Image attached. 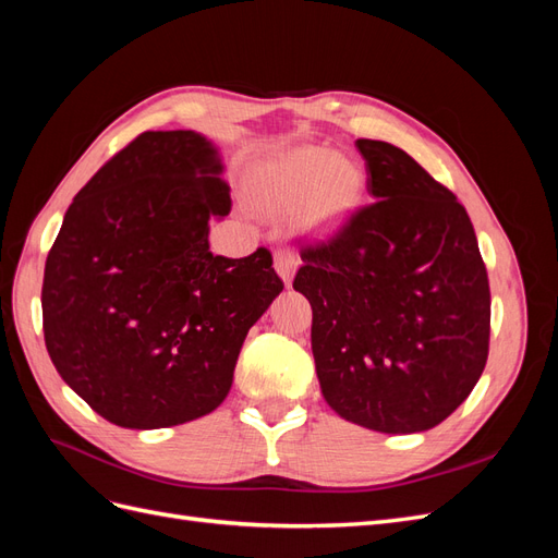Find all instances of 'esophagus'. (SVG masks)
Masks as SVG:
<instances>
[{"label": "esophagus", "mask_w": 558, "mask_h": 558, "mask_svg": "<svg viewBox=\"0 0 558 558\" xmlns=\"http://www.w3.org/2000/svg\"><path fill=\"white\" fill-rule=\"evenodd\" d=\"M295 267H298V253L291 246H281V248L275 251V269L279 272V277L286 281V286H291Z\"/></svg>", "instance_id": "esophagus-1"}]
</instances>
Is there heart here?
Returning <instances> with one entry per match:
<instances>
[{"label": "heart", "mask_w": 558, "mask_h": 558, "mask_svg": "<svg viewBox=\"0 0 558 558\" xmlns=\"http://www.w3.org/2000/svg\"><path fill=\"white\" fill-rule=\"evenodd\" d=\"M363 191V172L328 148L293 150L269 165L256 185L265 209L286 211L307 199V216L316 226H330L347 216Z\"/></svg>", "instance_id": "heart-1"}]
</instances>
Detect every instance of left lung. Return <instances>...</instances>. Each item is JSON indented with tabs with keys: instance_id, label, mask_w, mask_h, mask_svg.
Segmentation results:
<instances>
[{
	"instance_id": "8db88e82",
	"label": "left lung",
	"mask_w": 558,
	"mask_h": 558,
	"mask_svg": "<svg viewBox=\"0 0 558 558\" xmlns=\"http://www.w3.org/2000/svg\"><path fill=\"white\" fill-rule=\"evenodd\" d=\"M369 205L300 251L320 393L379 433L428 430L470 396L488 356L492 293L470 216L402 148L356 142Z\"/></svg>"
}]
</instances>
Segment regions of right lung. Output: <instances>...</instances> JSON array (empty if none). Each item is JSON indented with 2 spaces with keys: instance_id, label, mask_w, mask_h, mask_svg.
Masks as SVG:
<instances>
[{
  "instance_id": "1",
  "label": "right lung",
  "mask_w": 558,
  "mask_h": 558,
  "mask_svg": "<svg viewBox=\"0 0 558 558\" xmlns=\"http://www.w3.org/2000/svg\"><path fill=\"white\" fill-rule=\"evenodd\" d=\"M221 172L202 134L144 132L83 185L48 251V356L116 426L167 428L214 412L248 328L283 291L267 248L209 251V218L230 211Z\"/></svg>"
}]
</instances>
